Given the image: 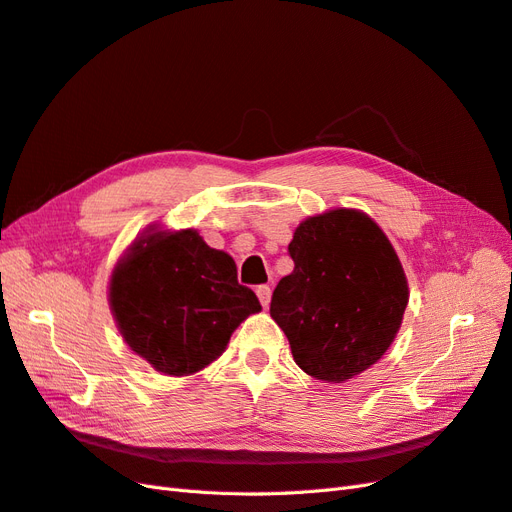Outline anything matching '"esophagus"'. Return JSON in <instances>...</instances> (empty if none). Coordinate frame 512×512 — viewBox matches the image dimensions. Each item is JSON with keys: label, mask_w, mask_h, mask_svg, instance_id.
Returning <instances> with one entry per match:
<instances>
[{"label": "esophagus", "mask_w": 512, "mask_h": 512, "mask_svg": "<svg viewBox=\"0 0 512 512\" xmlns=\"http://www.w3.org/2000/svg\"><path fill=\"white\" fill-rule=\"evenodd\" d=\"M256 294H258V299H260V303H262V307H269V303H271V286H258L256 288Z\"/></svg>", "instance_id": "1"}]
</instances>
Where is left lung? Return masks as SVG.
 <instances>
[{"instance_id":"obj_1","label":"left lung","mask_w":512,"mask_h":512,"mask_svg":"<svg viewBox=\"0 0 512 512\" xmlns=\"http://www.w3.org/2000/svg\"><path fill=\"white\" fill-rule=\"evenodd\" d=\"M288 252L271 318L294 363L331 384L363 374L395 342L410 297L393 243L367 213L337 207L303 220Z\"/></svg>"}]
</instances>
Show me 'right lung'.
<instances>
[{
	"label": "right lung",
	"instance_id": "1",
	"mask_svg": "<svg viewBox=\"0 0 512 512\" xmlns=\"http://www.w3.org/2000/svg\"><path fill=\"white\" fill-rule=\"evenodd\" d=\"M108 305L128 348L164 376H192L226 350L230 335L260 312L237 282L230 254L194 228L149 226L108 280Z\"/></svg>",
	"mask_w": 512,
	"mask_h": 512
}]
</instances>
